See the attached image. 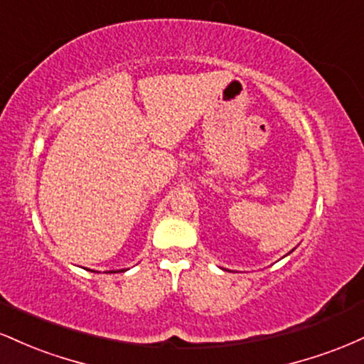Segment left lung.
I'll return each instance as SVG.
<instances>
[{"label":"left lung","instance_id":"8db88e82","mask_svg":"<svg viewBox=\"0 0 364 364\" xmlns=\"http://www.w3.org/2000/svg\"><path fill=\"white\" fill-rule=\"evenodd\" d=\"M289 253H291V252H289Z\"/></svg>","mask_w":364,"mask_h":364}]
</instances>
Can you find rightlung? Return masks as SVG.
<instances>
[{
	"mask_svg": "<svg viewBox=\"0 0 364 364\" xmlns=\"http://www.w3.org/2000/svg\"><path fill=\"white\" fill-rule=\"evenodd\" d=\"M112 272H114V270H111V274H112ZM118 272H124V270H118Z\"/></svg>",
	"mask_w": 364,
	"mask_h": 364,
	"instance_id": "add662e5",
	"label": "right lung"
}]
</instances>
